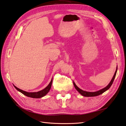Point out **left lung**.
Listing matches in <instances>:
<instances>
[{"label": "left lung", "mask_w": 126, "mask_h": 126, "mask_svg": "<svg viewBox=\"0 0 126 126\" xmlns=\"http://www.w3.org/2000/svg\"><path fill=\"white\" fill-rule=\"evenodd\" d=\"M117 67L116 68V72L115 73V74H114L113 77L112 78V79H111V81L110 82V83L107 85L105 88H103L101 90H100L99 91H95V92H89V91H84L83 90H81L80 88H79L78 87L76 84H75V83L74 81H73V84H74V86L75 87V88L76 90L78 91V92L81 95H83V96H85V97H93V96H96L98 95H100L102 94V93H104L105 91H107L108 89L110 88L111 86L112 85V84L113 82L114 79L115 78V77H116V73H117Z\"/></svg>", "instance_id": "obj_1"}]
</instances>
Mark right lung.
I'll return each mask as SVG.
<instances>
[{
  "mask_svg": "<svg viewBox=\"0 0 126 126\" xmlns=\"http://www.w3.org/2000/svg\"><path fill=\"white\" fill-rule=\"evenodd\" d=\"M52 80H52V79L51 81H50V83L46 87L45 89H43V90L38 91V92H33V93L27 92V91H24V90H21V89L17 88V87L15 86V85H14V86L15 88L16 89L17 91H20V93H21L22 94H24V95L26 96L32 97V98H36V99H38V98H41V97L45 96L48 93L50 89H51L52 81H53Z\"/></svg>",
  "mask_w": 126,
  "mask_h": 126,
  "instance_id": "obj_1",
  "label": "right lung"
}]
</instances>
